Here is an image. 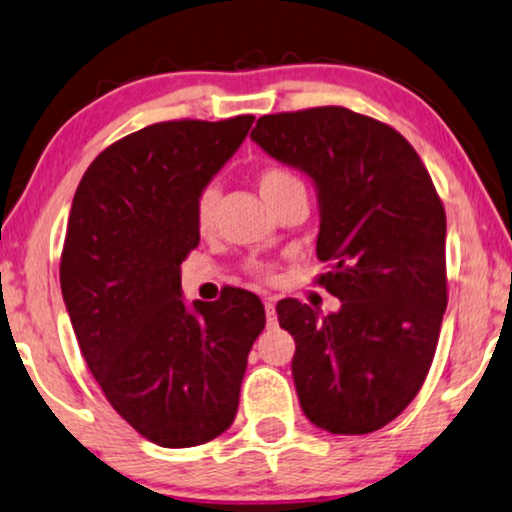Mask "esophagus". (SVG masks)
<instances>
[{
  "label": "esophagus",
  "instance_id": "obj_1",
  "mask_svg": "<svg viewBox=\"0 0 512 512\" xmlns=\"http://www.w3.org/2000/svg\"><path fill=\"white\" fill-rule=\"evenodd\" d=\"M264 309H267V323L269 325H276V304H274V299H271V297L264 299Z\"/></svg>",
  "mask_w": 512,
  "mask_h": 512
}]
</instances>
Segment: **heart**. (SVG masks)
<instances>
[{
    "mask_svg": "<svg viewBox=\"0 0 512 512\" xmlns=\"http://www.w3.org/2000/svg\"><path fill=\"white\" fill-rule=\"evenodd\" d=\"M257 185H260V192L267 203L281 199V196L290 192H304V182L299 180L297 173H292L290 168L285 166H267L257 177ZM215 203H217V189L206 187L199 196V203H196V224H199L201 231L210 229L215 215Z\"/></svg>",
    "mask_w": 512,
    "mask_h": 512,
    "instance_id": "1",
    "label": "heart"
}]
</instances>
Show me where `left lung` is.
Listing matches in <instances>:
<instances>
[{
  "mask_svg": "<svg viewBox=\"0 0 512 512\" xmlns=\"http://www.w3.org/2000/svg\"><path fill=\"white\" fill-rule=\"evenodd\" d=\"M250 138L318 192V285L342 309L320 316L281 299L295 339L292 379L311 424L365 435L419 393L447 309L445 208L414 147L395 128L346 107L257 119Z\"/></svg>",
  "mask_w": 512,
  "mask_h": 512,
  "instance_id": "obj_1",
  "label": "left lung"
}]
</instances>
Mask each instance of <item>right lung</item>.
<instances>
[{"label":"right lung","mask_w":512,"mask_h":512,"mask_svg":"<svg viewBox=\"0 0 512 512\" xmlns=\"http://www.w3.org/2000/svg\"><path fill=\"white\" fill-rule=\"evenodd\" d=\"M252 121L135 131L95 156L72 201L60 288L74 335L109 405L159 447L203 445L227 431L267 323L248 290L189 309L180 283V264L199 245V196Z\"/></svg>","instance_id":"add662e5"}]
</instances>
